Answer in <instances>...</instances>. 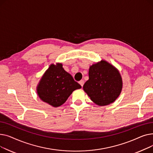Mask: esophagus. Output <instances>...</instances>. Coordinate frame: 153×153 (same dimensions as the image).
Segmentation results:
<instances>
[{"instance_id":"1","label":"esophagus","mask_w":153,"mask_h":153,"mask_svg":"<svg viewBox=\"0 0 153 153\" xmlns=\"http://www.w3.org/2000/svg\"><path fill=\"white\" fill-rule=\"evenodd\" d=\"M79 83L80 84V85H81L82 87H83V85H84V80H81V81H80L79 82Z\"/></svg>"}]
</instances>
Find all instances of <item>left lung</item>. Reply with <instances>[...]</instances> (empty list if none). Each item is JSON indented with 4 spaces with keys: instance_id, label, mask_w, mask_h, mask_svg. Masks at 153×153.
Wrapping results in <instances>:
<instances>
[{
    "instance_id": "1",
    "label": "left lung",
    "mask_w": 153,
    "mask_h": 153,
    "mask_svg": "<svg viewBox=\"0 0 153 153\" xmlns=\"http://www.w3.org/2000/svg\"><path fill=\"white\" fill-rule=\"evenodd\" d=\"M89 79L83 86L92 101L100 106L114 102L122 89L118 71L105 61L93 64L89 71Z\"/></svg>"
}]
</instances>
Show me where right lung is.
Wrapping results in <instances>:
<instances>
[{
	"instance_id": "1",
	"label": "right lung",
	"mask_w": 153,
	"mask_h": 153,
	"mask_svg": "<svg viewBox=\"0 0 153 153\" xmlns=\"http://www.w3.org/2000/svg\"><path fill=\"white\" fill-rule=\"evenodd\" d=\"M80 88L81 85L59 63L51 64L45 72L38 84L37 93L43 102L57 107L67 100L72 92Z\"/></svg>"
}]
</instances>
